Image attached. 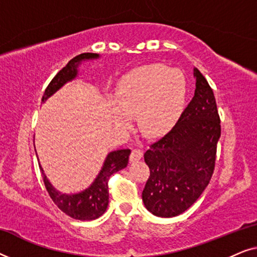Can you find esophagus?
<instances>
[{
	"mask_svg": "<svg viewBox=\"0 0 257 257\" xmlns=\"http://www.w3.org/2000/svg\"><path fill=\"white\" fill-rule=\"evenodd\" d=\"M143 158V151L139 149H133L131 152V156H130V160L132 161H138Z\"/></svg>",
	"mask_w": 257,
	"mask_h": 257,
	"instance_id": "obj_1",
	"label": "esophagus"
}]
</instances>
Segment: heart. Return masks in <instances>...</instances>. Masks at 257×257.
<instances>
[{
	"mask_svg": "<svg viewBox=\"0 0 257 257\" xmlns=\"http://www.w3.org/2000/svg\"><path fill=\"white\" fill-rule=\"evenodd\" d=\"M187 82L179 70L165 65L140 66L121 78L115 91L114 124L128 128L127 115L137 117L140 132L150 138L164 136L173 127L184 108Z\"/></svg>",
	"mask_w": 257,
	"mask_h": 257,
	"instance_id": "1",
	"label": "heart"
}]
</instances>
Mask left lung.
<instances>
[{
	"mask_svg": "<svg viewBox=\"0 0 257 257\" xmlns=\"http://www.w3.org/2000/svg\"><path fill=\"white\" fill-rule=\"evenodd\" d=\"M195 92L173 128L144 154L150 177L144 205L153 215L173 217L187 210L208 186L221 136L212 87L194 68Z\"/></svg>",
	"mask_w": 257,
	"mask_h": 257,
	"instance_id": "1",
	"label": "left lung"
}]
</instances>
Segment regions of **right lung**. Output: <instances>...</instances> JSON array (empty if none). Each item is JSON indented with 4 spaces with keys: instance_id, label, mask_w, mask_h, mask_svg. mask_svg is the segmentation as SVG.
<instances>
[{
    "instance_id": "right-lung-1",
    "label": "right lung",
    "mask_w": 257,
    "mask_h": 257,
    "mask_svg": "<svg viewBox=\"0 0 257 257\" xmlns=\"http://www.w3.org/2000/svg\"><path fill=\"white\" fill-rule=\"evenodd\" d=\"M97 58H99V55L91 54V52L80 54L76 56L75 58H72L49 83L48 87L44 91L43 97H42V103H44L49 97H51L64 84L71 82L72 79L76 78L77 75H78V66L80 63ZM130 153H131V150L128 149L112 151V152L108 153L106 159L104 161L103 167L98 173L97 178L94 179V181L86 189L76 193V194H65V193L57 191L48 180L41 165L40 170L42 172V177H43L45 188H47L49 195H50L52 201L55 202V205L63 213L76 220H94L103 215L107 208L108 179L115 172L127 166Z\"/></svg>"
}]
</instances>
